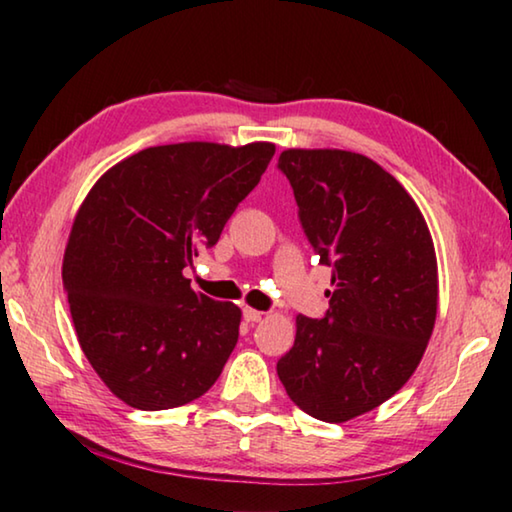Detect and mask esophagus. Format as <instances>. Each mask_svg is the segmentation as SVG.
Masks as SVG:
<instances>
[{
  "instance_id": "34e87169",
  "label": "esophagus",
  "mask_w": 512,
  "mask_h": 512,
  "mask_svg": "<svg viewBox=\"0 0 512 512\" xmlns=\"http://www.w3.org/2000/svg\"><path fill=\"white\" fill-rule=\"evenodd\" d=\"M244 318L248 320V323H259V320L264 318V311H257L253 307H244Z\"/></svg>"
}]
</instances>
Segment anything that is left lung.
I'll return each mask as SVG.
<instances>
[{
  "label": "left lung",
  "mask_w": 512,
  "mask_h": 512,
  "mask_svg": "<svg viewBox=\"0 0 512 512\" xmlns=\"http://www.w3.org/2000/svg\"><path fill=\"white\" fill-rule=\"evenodd\" d=\"M277 169L332 268L329 309L296 318L277 377L311 418L345 422L384 404L418 368L436 323V250L409 192L366 155L289 149Z\"/></svg>",
  "instance_id": "8db88e82"
}]
</instances>
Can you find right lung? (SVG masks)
<instances>
[{"mask_svg": "<svg viewBox=\"0 0 512 512\" xmlns=\"http://www.w3.org/2000/svg\"><path fill=\"white\" fill-rule=\"evenodd\" d=\"M275 153L271 142L151 146L97 180L76 212L63 287L81 350L121 402L164 411L207 393L241 309L183 271L219 241Z\"/></svg>", "mask_w": 512, "mask_h": 512, "instance_id": "add662e5", "label": "right lung"}]
</instances>
